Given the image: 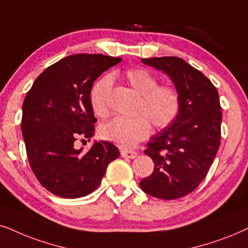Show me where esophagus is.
<instances>
[{
    "mask_svg": "<svg viewBox=\"0 0 248 248\" xmlns=\"http://www.w3.org/2000/svg\"><path fill=\"white\" fill-rule=\"evenodd\" d=\"M120 153L122 157H127V158H135L138 155L136 151H128V150H122Z\"/></svg>",
    "mask_w": 248,
    "mask_h": 248,
    "instance_id": "1",
    "label": "esophagus"
}]
</instances>
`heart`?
Wrapping results in <instances>:
<instances>
[{
	"label": "heart",
	"mask_w": 248,
	"mask_h": 248,
	"mask_svg": "<svg viewBox=\"0 0 248 248\" xmlns=\"http://www.w3.org/2000/svg\"><path fill=\"white\" fill-rule=\"evenodd\" d=\"M122 78L138 95L137 115L134 118L115 117L100 127L103 140L122 148H130L146 140L151 134V122L156 129H166L176 120L180 112V95L169 85H158L154 74L144 68L128 69ZM112 85L111 76H103L94 82L90 101L94 113L98 117L108 114V96Z\"/></svg>",
	"instance_id": "heart-1"
}]
</instances>
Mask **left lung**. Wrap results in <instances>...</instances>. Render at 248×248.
<instances>
[{"label": "left lung", "mask_w": 248, "mask_h": 248, "mask_svg": "<svg viewBox=\"0 0 248 248\" xmlns=\"http://www.w3.org/2000/svg\"><path fill=\"white\" fill-rule=\"evenodd\" d=\"M141 62L169 76L181 105L173 124L148 141L145 154L153 160L154 171L140 185L156 199H180L204 180L219 150V94L209 78L183 59L150 58Z\"/></svg>", "instance_id": "1"}]
</instances>
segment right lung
I'll use <instances>...</instances> for the list:
<instances>
[{"instance_id": "right-lung-1", "label": "right lung", "mask_w": 248, "mask_h": 248, "mask_svg": "<svg viewBox=\"0 0 248 248\" xmlns=\"http://www.w3.org/2000/svg\"><path fill=\"white\" fill-rule=\"evenodd\" d=\"M121 61L102 54H74L49 65L36 78L22 104L21 130L31 170L48 191L63 199L91 194L101 184L118 147L95 141L87 153L77 140L94 136L90 94L102 72Z\"/></svg>"}]
</instances>
